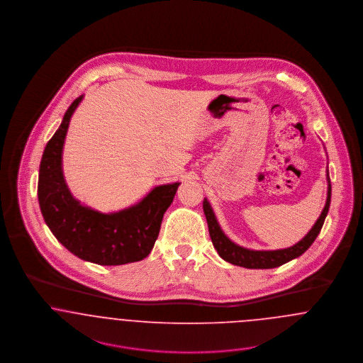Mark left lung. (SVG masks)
Wrapping results in <instances>:
<instances>
[{"instance_id": "left-lung-1", "label": "left lung", "mask_w": 363, "mask_h": 363, "mask_svg": "<svg viewBox=\"0 0 363 363\" xmlns=\"http://www.w3.org/2000/svg\"><path fill=\"white\" fill-rule=\"evenodd\" d=\"M326 180H328V196L324 209L321 211V216L318 217L317 223L313 225V228L307 232L305 238L299 240L292 247L283 248V250H270V251H258V250H250V248L238 246L233 243L228 236L220 228L216 214L211 209L208 199L203 201V211L206 216L208 227H209L210 238L213 242V246L217 250L218 255L232 265L247 267V269H272V267H281L291 259H295L301 257L307 248L313 245L315 238L318 236L320 230L324 225L325 217L328 214L329 205H330V194L332 186L329 179V171L326 169Z\"/></svg>"}]
</instances>
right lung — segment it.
Segmentation results:
<instances>
[{
    "instance_id": "add662e5",
    "label": "right lung",
    "mask_w": 363,
    "mask_h": 363,
    "mask_svg": "<svg viewBox=\"0 0 363 363\" xmlns=\"http://www.w3.org/2000/svg\"><path fill=\"white\" fill-rule=\"evenodd\" d=\"M83 96L65 112L56 134L48 142L39 165L38 201L46 225L58 242L77 258L112 267L142 261L158 238L164 213L180 183L157 186L127 209L101 213L83 206L62 174V147L69 120Z\"/></svg>"
}]
</instances>
